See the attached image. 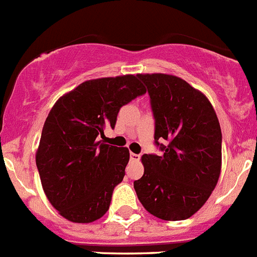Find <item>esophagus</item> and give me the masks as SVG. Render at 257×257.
Instances as JSON below:
<instances>
[{"instance_id": "1", "label": "esophagus", "mask_w": 257, "mask_h": 257, "mask_svg": "<svg viewBox=\"0 0 257 257\" xmlns=\"http://www.w3.org/2000/svg\"><path fill=\"white\" fill-rule=\"evenodd\" d=\"M130 158H131V161H133V162H139V161H140V156H139V154L131 153L130 154Z\"/></svg>"}]
</instances>
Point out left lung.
Returning <instances> with one entry per match:
<instances>
[{
  "instance_id": "8db88e82",
  "label": "left lung",
  "mask_w": 257,
  "mask_h": 257,
  "mask_svg": "<svg viewBox=\"0 0 257 257\" xmlns=\"http://www.w3.org/2000/svg\"><path fill=\"white\" fill-rule=\"evenodd\" d=\"M156 119L162 156L144 154V175L134 181L138 198L153 216L185 220L216 187L221 172V128L206 95L172 74L140 73Z\"/></svg>"
}]
</instances>
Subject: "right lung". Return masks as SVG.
Returning <instances> with one entry per match:
<instances>
[{"label": "right lung", "instance_id": "1", "mask_svg": "<svg viewBox=\"0 0 257 257\" xmlns=\"http://www.w3.org/2000/svg\"><path fill=\"white\" fill-rule=\"evenodd\" d=\"M145 92L138 74L88 79L50 110L36 165L47 199L68 221L88 224L108 211L130 152L97 138L114 127L122 105Z\"/></svg>", "mask_w": 257, "mask_h": 257}]
</instances>
